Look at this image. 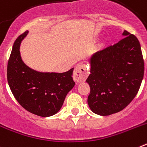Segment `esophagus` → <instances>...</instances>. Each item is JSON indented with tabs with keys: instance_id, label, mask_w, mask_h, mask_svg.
<instances>
[{
	"instance_id": "1",
	"label": "esophagus",
	"mask_w": 147,
	"mask_h": 147,
	"mask_svg": "<svg viewBox=\"0 0 147 147\" xmlns=\"http://www.w3.org/2000/svg\"><path fill=\"white\" fill-rule=\"evenodd\" d=\"M88 69L85 65L80 64L75 67L73 78L74 80L76 82H82L86 80L87 77L88 76Z\"/></svg>"
}]
</instances>
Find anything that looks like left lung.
Returning <instances> with one entry per match:
<instances>
[{
    "mask_svg": "<svg viewBox=\"0 0 147 147\" xmlns=\"http://www.w3.org/2000/svg\"><path fill=\"white\" fill-rule=\"evenodd\" d=\"M122 35L117 43L95 53L90 59L88 103L98 115H109L125 108L136 97L144 77L139 41L127 31Z\"/></svg>",
    "mask_w": 147,
    "mask_h": 147,
    "instance_id": "left-lung-1",
    "label": "left lung"
}]
</instances>
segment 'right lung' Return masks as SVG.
<instances>
[{"mask_svg":"<svg viewBox=\"0 0 147 147\" xmlns=\"http://www.w3.org/2000/svg\"><path fill=\"white\" fill-rule=\"evenodd\" d=\"M28 33L22 34L14 42L8 61V83L23 108L34 115L49 117L59 112L66 95L74 86V67L64 73H42L28 67L20 52V43Z\"/></svg>","mask_w":147,"mask_h":147,"instance_id":"1","label":"right lung"}]
</instances>
